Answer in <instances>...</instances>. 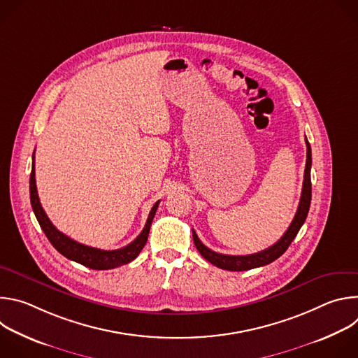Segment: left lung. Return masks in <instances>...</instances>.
<instances>
[{
    "mask_svg": "<svg viewBox=\"0 0 358 358\" xmlns=\"http://www.w3.org/2000/svg\"><path fill=\"white\" fill-rule=\"evenodd\" d=\"M306 148H308V152H306V169H304V180H303V188H301V195H300V202L296 211V215L289 225L287 231L283 234V236L272 246L258 252V253H252V255H243V257H238V255H222L218 252L211 250L203 245L199 238L196 236L195 231L192 229V239L195 243V248L198 252L202 255V258H206L208 262L213 265L225 269V271H249L253 268H259L272 264L276 261L279 257L286 252L292 241L296 238L299 229L306 221V217L309 214L310 208V201H312V181H310V169H312V148L310 144L306 138Z\"/></svg>",
    "mask_w": 358,
    "mask_h": 358,
    "instance_id": "obj_1",
    "label": "left lung"
}]
</instances>
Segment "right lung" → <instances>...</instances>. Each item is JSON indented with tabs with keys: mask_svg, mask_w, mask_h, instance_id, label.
<instances>
[{
	"mask_svg": "<svg viewBox=\"0 0 358 358\" xmlns=\"http://www.w3.org/2000/svg\"><path fill=\"white\" fill-rule=\"evenodd\" d=\"M34 155H35V152H34ZM29 196H31V206H32L34 214H35L42 231L45 232L46 238L49 239L50 243L54 245V248L59 253H62L65 258H68L73 262H78L83 266H87L90 269H96V271L113 269V268L126 265V264L131 262L133 259H136L138 257V253L141 252V249L144 248V245L147 242L152 218H155L157 207L160 203V201H157L155 206H152L143 231L140 232V235L133 242H130L127 246L120 248V249L103 250V249L92 248V246H87V245H83V243H79V242L71 239L69 236H66L65 234L58 231L54 227V224L49 221V218L46 217L45 211L41 206L38 191H36L35 163L32 164L31 177H29Z\"/></svg>",
	"mask_w": 358,
	"mask_h": 358,
	"instance_id": "add662e5",
	"label": "right lung"
}]
</instances>
